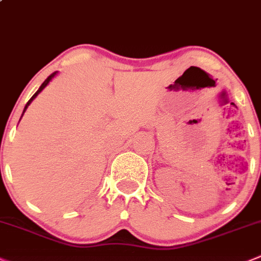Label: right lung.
Wrapping results in <instances>:
<instances>
[{
	"mask_svg": "<svg viewBox=\"0 0 261 261\" xmlns=\"http://www.w3.org/2000/svg\"><path fill=\"white\" fill-rule=\"evenodd\" d=\"M57 74H58V71L53 72V74H50V75H49V76H48V77H47V79H45V80H44V83H43V84H42V85H40V87H39V89H38V90H37V92H35V93H34V95H33V97H32V98H30V99H29V100H28V103H27V105H25V107H24V111H22V115H24V113H25V111H27V108H28V107H29V105H30V103H32V102H33V100H34V99H35V98H37V95H38V94H39V93H40V92H42V90H43V89H44V88H45V87H47V85H48V84H49V82H50V80H52V79H53V77H55V76H56V75H57ZM22 115H21V117H22Z\"/></svg>",
	"mask_w": 261,
	"mask_h": 261,
	"instance_id": "right-lung-1",
	"label": "right lung"
}]
</instances>
